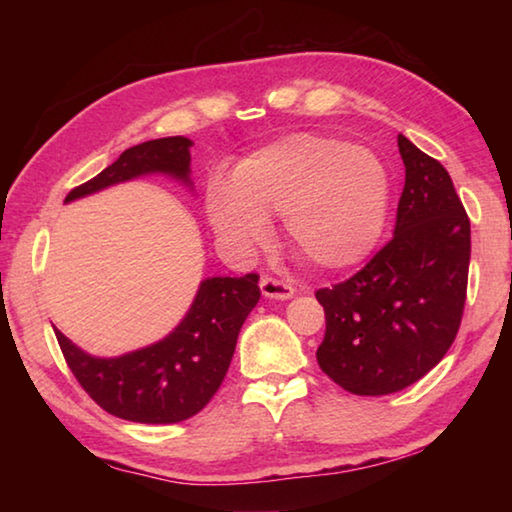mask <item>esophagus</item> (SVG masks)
Instances as JSON below:
<instances>
[{
  "instance_id": "esophagus-1",
  "label": "esophagus",
  "mask_w": 512,
  "mask_h": 512,
  "mask_svg": "<svg viewBox=\"0 0 512 512\" xmlns=\"http://www.w3.org/2000/svg\"><path fill=\"white\" fill-rule=\"evenodd\" d=\"M259 289H262L266 298H273V300H289L293 296L291 284L277 280V277H271V275H266L259 280Z\"/></svg>"
}]
</instances>
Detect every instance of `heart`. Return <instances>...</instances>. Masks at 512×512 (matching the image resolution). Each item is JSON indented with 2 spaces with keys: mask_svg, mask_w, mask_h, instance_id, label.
Returning <instances> with one entry per match:
<instances>
[{
  "mask_svg": "<svg viewBox=\"0 0 512 512\" xmlns=\"http://www.w3.org/2000/svg\"><path fill=\"white\" fill-rule=\"evenodd\" d=\"M391 178L375 153L332 137L298 133L241 160L228 180L207 187V216L232 253L266 239L282 216L284 237L302 262L339 271L363 262L384 230Z\"/></svg>",
  "mask_w": 512,
  "mask_h": 512,
  "instance_id": "b5f03b06",
  "label": "heart"
}]
</instances>
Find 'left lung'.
Here are the masks:
<instances>
[{
	"label": "left lung",
	"mask_w": 512,
	"mask_h": 512,
	"mask_svg": "<svg viewBox=\"0 0 512 512\" xmlns=\"http://www.w3.org/2000/svg\"><path fill=\"white\" fill-rule=\"evenodd\" d=\"M406 169L395 235L361 271L318 289L325 309L320 370L354 395H388L415 384L461 327L470 219L447 169L397 135Z\"/></svg>",
	"instance_id": "1"
}]
</instances>
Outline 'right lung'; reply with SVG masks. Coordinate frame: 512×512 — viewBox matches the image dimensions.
Returning a JSON list of instances; mask_svg holds the SVG:
<instances>
[{"instance_id": "right-lung-1", "label": "right lung", "mask_w": 512, "mask_h": 512, "mask_svg": "<svg viewBox=\"0 0 512 512\" xmlns=\"http://www.w3.org/2000/svg\"><path fill=\"white\" fill-rule=\"evenodd\" d=\"M189 146L180 135L131 146L99 176L74 187L65 201L155 171L189 185ZM257 282V273L203 280L192 309L167 339L117 359L90 357L63 332H54L69 370L103 411L144 424L180 422L203 411L219 391L239 329L262 296Z\"/></svg>"}]
</instances>
